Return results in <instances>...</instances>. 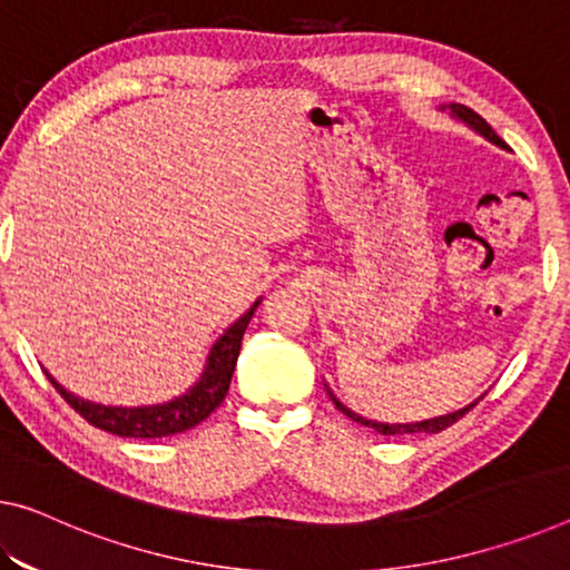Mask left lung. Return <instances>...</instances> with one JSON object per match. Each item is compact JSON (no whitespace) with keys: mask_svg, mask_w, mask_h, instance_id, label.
I'll use <instances>...</instances> for the list:
<instances>
[{"mask_svg":"<svg viewBox=\"0 0 570 570\" xmlns=\"http://www.w3.org/2000/svg\"><path fill=\"white\" fill-rule=\"evenodd\" d=\"M449 109H451V114L456 119H461L463 125H469L471 129H476L479 135H484L489 142H494V145H499V147H507L504 145V139L499 137L492 127L487 125L484 119L479 117V114L474 111V109H469V107H463V104H449ZM328 395H331V400H334V405L341 410V413H344L346 417H352L354 423H358V425H366V428H374L376 433H382V435H402V433H441V431H445V428L449 425H453L456 423V420H461L463 415L469 413L471 407L476 405V402L484 397L481 395L479 400H474L471 402V405H466L463 410H456V413H451V415H441V417H431V420H423V423H405V425H390V423H374V420H366V417H362V415H356V413H352V410H348L346 405H341V402L334 397V392L328 390Z\"/></svg>","mask_w":570,"mask_h":570,"instance_id":"left-lung-1","label":"left lung"}]
</instances>
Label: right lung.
I'll use <instances>...</instances> for the list:
<instances>
[{
  "instance_id": "add662e5",
  "label": "right lung",
  "mask_w": 570,
  "mask_h": 570,
  "mask_svg": "<svg viewBox=\"0 0 570 570\" xmlns=\"http://www.w3.org/2000/svg\"><path fill=\"white\" fill-rule=\"evenodd\" d=\"M257 305L259 301L252 305L239 321L232 323V326L224 331V336L216 341L212 354H208L206 370L194 387H190L186 395L165 402V405L107 407V405H99V402L76 397L73 392H68L63 387V384L52 380V374L48 370H46V376L50 380L52 387L60 392V397H63L78 415L89 420L94 428H101V431L121 435V438H165L175 433H186L198 423H204V420L224 402L232 384L236 358H239L244 331H247Z\"/></svg>"
}]
</instances>
